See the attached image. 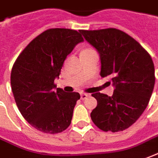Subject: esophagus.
<instances>
[{
	"mask_svg": "<svg viewBox=\"0 0 158 158\" xmlns=\"http://www.w3.org/2000/svg\"><path fill=\"white\" fill-rule=\"evenodd\" d=\"M89 94H86V93H81V100H85L86 98L89 97Z\"/></svg>",
	"mask_w": 158,
	"mask_h": 158,
	"instance_id": "1",
	"label": "esophagus"
}]
</instances>
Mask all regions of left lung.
Masks as SVG:
<instances>
[{"label":"left lung","instance_id":"1","mask_svg":"<svg viewBox=\"0 0 158 158\" xmlns=\"http://www.w3.org/2000/svg\"><path fill=\"white\" fill-rule=\"evenodd\" d=\"M84 39L100 54L101 77H108L114 87L112 96L94 93L97 106L90 114L94 125L104 131H123L145 110L155 85L152 57L126 32L107 28L81 30Z\"/></svg>","mask_w":158,"mask_h":158}]
</instances>
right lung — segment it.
<instances>
[{
  "instance_id": "1",
  "label": "right lung",
  "mask_w": 158,
  "mask_h": 158,
  "mask_svg": "<svg viewBox=\"0 0 158 158\" xmlns=\"http://www.w3.org/2000/svg\"><path fill=\"white\" fill-rule=\"evenodd\" d=\"M83 39L76 30L52 28L42 32L19 54L11 72V87L20 114L37 130L55 134L71 123L80 99L54 84L66 57Z\"/></svg>"
}]
</instances>
